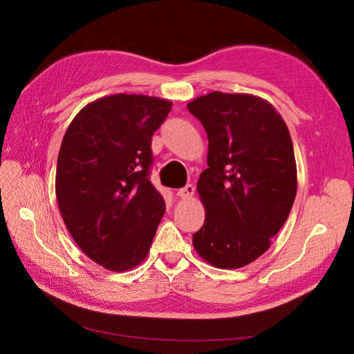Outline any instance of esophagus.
Wrapping results in <instances>:
<instances>
[{
  "label": "esophagus",
  "mask_w": 354,
  "mask_h": 354,
  "mask_svg": "<svg viewBox=\"0 0 354 354\" xmlns=\"http://www.w3.org/2000/svg\"><path fill=\"white\" fill-rule=\"evenodd\" d=\"M194 194V185L192 184H187L183 189L178 190V196L183 198V199H190Z\"/></svg>",
  "instance_id": "34e87169"
}]
</instances>
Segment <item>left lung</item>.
<instances>
[{"instance_id": "obj_1", "label": "left lung", "mask_w": 354, "mask_h": 354, "mask_svg": "<svg viewBox=\"0 0 354 354\" xmlns=\"http://www.w3.org/2000/svg\"><path fill=\"white\" fill-rule=\"evenodd\" d=\"M208 137L198 193L205 222L193 246L216 268L246 266L266 252L297 194L290 133L272 104L251 94L209 93L187 104Z\"/></svg>"}]
</instances>
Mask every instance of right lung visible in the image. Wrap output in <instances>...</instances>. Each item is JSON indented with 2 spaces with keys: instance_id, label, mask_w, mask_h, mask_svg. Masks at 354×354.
Wrapping results in <instances>:
<instances>
[{
  "instance_id": "obj_1",
  "label": "right lung",
  "mask_w": 354,
  "mask_h": 354,
  "mask_svg": "<svg viewBox=\"0 0 354 354\" xmlns=\"http://www.w3.org/2000/svg\"><path fill=\"white\" fill-rule=\"evenodd\" d=\"M171 102L115 94L86 104L66 129L56 169L59 212L74 242L109 270L146 259L165 202L149 179L152 135Z\"/></svg>"
}]
</instances>
